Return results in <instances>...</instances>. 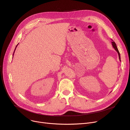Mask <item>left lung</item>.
<instances>
[{"mask_svg":"<svg viewBox=\"0 0 130 130\" xmlns=\"http://www.w3.org/2000/svg\"><path fill=\"white\" fill-rule=\"evenodd\" d=\"M112 46H113V48H114L115 49V50L117 51V52H118V55H119V59H120V60L121 61V57H120V53H119V50H118V47H117V45H116V44H115V43L114 42V41L112 39Z\"/></svg>","mask_w":130,"mask_h":130,"instance_id":"1","label":"left lung"}]
</instances>
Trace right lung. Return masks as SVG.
I'll return each mask as SVG.
<instances>
[{
  "label": "right lung",
  "instance_id": "1",
  "mask_svg": "<svg viewBox=\"0 0 130 130\" xmlns=\"http://www.w3.org/2000/svg\"><path fill=\"white\" fill-rule=\"evenodd\" d=\"M18 44L17 45V46H16V48H15V51H14V52H13V54H14V53H15V50H16V47H17V46H18Z\"/></svg>",
  "mask_w": 130,
  "mask_h": 130
}]
</instances>
